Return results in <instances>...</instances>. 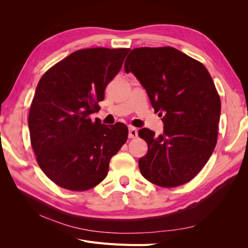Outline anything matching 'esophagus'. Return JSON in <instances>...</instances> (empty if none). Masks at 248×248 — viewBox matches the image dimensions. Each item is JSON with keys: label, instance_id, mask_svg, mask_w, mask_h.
<instances>
[{"label": "esophagus", "instance_id": "1", "mask_svg": "<svg viewBox=\"0 0 248 248\" xmlns=\"http://www.w3.org/2000/svg\"><path fill=\"white\" fill-rule=\"evenodd\" d=\"M128 137H129V139H136V138H138V129L136 128V127H132V126L129 127Z\"/></svg>", "mask_w": 248, "mask_h": 248}]
</instances>
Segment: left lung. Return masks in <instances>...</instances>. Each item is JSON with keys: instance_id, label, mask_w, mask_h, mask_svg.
Here are the masks:
<instances>
[{"instance_id": "left-lung-1", "label": "left lung", "mask_w": 248, "mask_h": 248, "mask_svg": "<svg viewBox=\"0 0 248 248\" xmlns=\"http://www.w3.org/2000/svg\"><path fill=\"white\" fill-rule=\"evenodd\" d=\"M124 68L146 89L163 133L139 131L148 144L140 158V174L161 187L189 182L205 167L217 142L220 97L206 67L174 47H139Z\"/></svg>"}]
</instances>
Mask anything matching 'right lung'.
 I'll list each match as a JSON object with an SVG mask.
<instances>
[{
    "label": "right lung",
    "instance_id": "add662e5",
    "mask_svg": "<svg viewBox=\"0 0 248 248\" xmlns=\"http://www.w3.org/2000/svg\"><path fill=\"white\" fill-rule=\"evenodd\" d=\"M129 48H86L72 52L43 74L29 112L37 162L52 182L86 191L108 176L110 158L128 137L123 123L110 127L90 115L120 71Z\"/></svg>",
    "mask_w": 248,
    "mask_h": 248
}]
</instances>
